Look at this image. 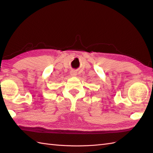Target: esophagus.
Masks as SVG:
<instances>
[{"instance_id": "obj_1", "label": "esophagus", "mask_w": 153, "mask_h": 153, "mask_svg": "<svg viewBox=\"0 0 153 153\" xmlns=\"http://www.w3.org/2000/svg\"><path fill=\"white\" fill-rule=\"evenodd\" d=\"M70 74L71 76H77V73L75 71H71L70 72Z\"/></svg>"}]
</instances>
